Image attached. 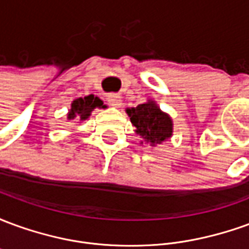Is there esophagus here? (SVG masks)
Wrapping results in <instances>:
<instances>
[{"instance_id": "esophagus-1", "label": "esophagus", "mask_w": 249, "mask_h": 249, "mask_svg": "<svg viewBox=\"0 0 249 249\" xmlns=\"http://www.w3.org/2000/svg\"><path fill=\"white\" fill-rule=\"evenodd\" d=\"M107 100H108L109 105H112V107H116V108H119L123 105V101H121V97H120L119 94H114V93H110L107 96Z\"/></svg>"}]
</instances>
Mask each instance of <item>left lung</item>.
I'll return each mask as SVG.
<instances>
[{
    "instance_id": "8db88e82",
    "label": "left lung",
    "mask_w": 249,
    "mask_h": 249,
    "mask_svg": "<svg viewBox=\"0 0 249 249\" xmlns=\"http://www.w3.org/2000/svg\"><path fill=\"white\" fill-rule=\"evenodd\" d=\"M132 124L137 128V135L151 144H160L172 136V120L162 113L153 101L140 104L136 108L126 110Z\"/></svg>"
}]
</instances>
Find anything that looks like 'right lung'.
<instances>
[{"label":"right lung","instance_id":"obj_1","mask_svg":"<svg viewBox=\"0 0 249 249\" xmlns=\"http://www.w3.org/2000/svg\"><path fill=\"white\" fill-rule=\"evenodd\" d=\"M105 108L103 105V101L98 97H94L93 94L90 96H87L84 98H77L71 103V112L68 114V119L73 120H85L90 116V112H92L94 108Z\"/></svg>","mask_w":249,"mask_h":249}]
</instances>
